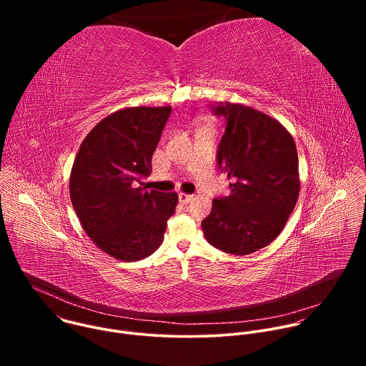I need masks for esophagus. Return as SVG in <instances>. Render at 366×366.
<instances>
[{
  "label": "esophagus",
  "mask_w": 366,
  "mask_h": 366,
  "mask_svg": "<svg viewBox=\"0 0 366 366\" xmlns=\"http://www.w3.org/2000/svg\"><path fill=\"white\" fill-rule=\"evenodd\" d=\"M178 198H179V201H181L182 204H188V202L194 198V195H191V194H185V192H179Z\"/></svg>",
  "instance_id": "obj_1"
}]
</instances>
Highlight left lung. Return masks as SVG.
<instances>
[{"mask_svg":"<svg viewBox=\"0 0 366 366\" xmlns=\"http://www.w3.org/2000/svg\"><path fill=\"white\" fill-rule=\"evenodd\" d=\"M212 110L226 119L217 164L233 182L229 197L213 199L201 227L214 247L249 254L277 239L297 204L295 142L278 120L243 104L224 101Z\"/></svg>","mask_w":366,"mask_h":366,"instance_id":"obj_1","label":"left lung"}]
</instances>
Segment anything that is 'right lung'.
Listing matches in <instances>:
<instances>
[{"label": "right lung", "mask_w": 366, "mask_h": 366, "mask_svg": "<svg viewBox=\"0 0 366 366\" xmlns=\"http://www.w3.org/2000/svg\"><path fill=\"white\" fill-rule=\"evenodd\" d=\"M171 107H127L104 117L82 140L69 194L82 229L107 254L133 262L164 242L177 192L146 191L152 156Z\"/></svg>", "instance_id": "add662e5"}]
</instances>
